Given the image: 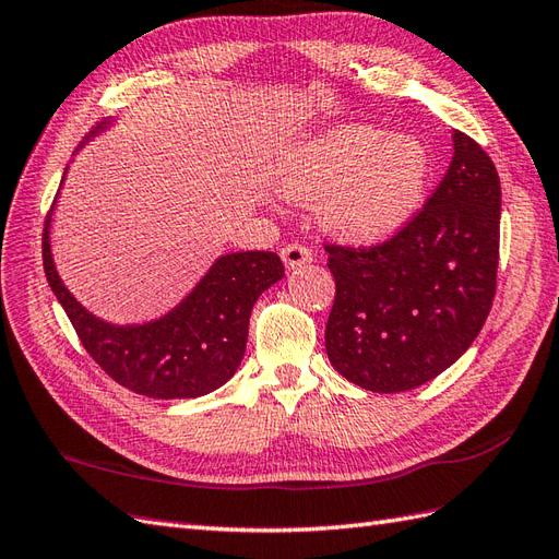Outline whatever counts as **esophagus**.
<instances>
[{"mask_svg":"<svg viewBox=\"0 0 559 559\" xmlns=\"http://www.w3.org/2000/svg\"><path fill=\"white\" fill-rule=\"evenodd\" d=\"M281 257H283V264L285 266L297 269V266L311 262V250L305 248V245H300V242H290V245H285V248L281 250Z\"/></svg>","mask_w":559,"mask_h":559,"instance_id":"esophagus-1","label":"esophagus"}]
</instances>
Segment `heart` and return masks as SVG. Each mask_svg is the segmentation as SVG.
<instances>
[{
    "label": "heart",
    "instance_id": "b5f03b06",
    "mask_svg": "<svg viewBox=\"0 0 559 559\" xmlns=\"http://www.w3.org/2000/svg\"><path fill=\"white\" fill-rule=\"evenodd\" d=\"M428 178V152L417 138L349 126L293 150L278 186L297 202H321L341 236L381 240L417 210Z\"/></svg>",
    "mask_w": 559,
    "mask_h": 559
}]
</instances>
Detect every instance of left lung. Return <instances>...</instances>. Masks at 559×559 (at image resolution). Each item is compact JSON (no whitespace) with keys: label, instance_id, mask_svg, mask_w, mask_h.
I'll use <instances>...</instances> for the list:
<instances>
[{"label":"left lung","instance_id":"8db88e82","mask_svg":"<svg viewBox=\"0 0 559 559\" xmlns=\"http://www.w3.org/2000/svg\"><path fill=\"white\" fill-rule=\"evenodd\" d=\"M452 142L443 180L393 238L323 245L335 278L326 355L365 391L402 393L443 373L496 297L500 178L476 140L452 131Z\"/></svg>","mask_w":559,"mask_h":559}]
</instances>
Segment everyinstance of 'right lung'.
Instances as JSON below:
<instances>
[{
	"mask_svg": "<svg viewBox=\"0 0 559 559\" xmlns=\"http://www.w3.org/2000/svg\"><path fill=\"white\" fill-rule=\"evenodd\" d=\"M99 131L104 126L93 135ZM43 264L87 355L116 383L157 400L200 397L224 385L242 361L257 297L285 274L276 252L224 254L166 317L142 326H114L78 305L61 283L49 248V218Z\"/></svg>",
	"mask_w": 559,
	"mask_h": 559,
	"instance_id": "1",
	"label": "right lung"
}]
</instances>
